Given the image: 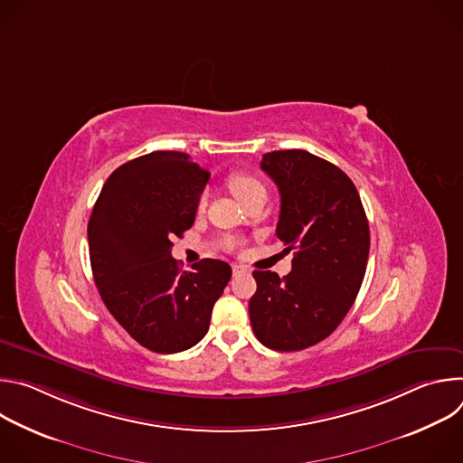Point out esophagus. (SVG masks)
Masks as SVG:
<instances>
[{"label":"esophagus","instance_id":"34e87169","mask_svg":"<svg viewBox=\"0 0 463 463\" xmlns=\"http://www.w3.org/2000/svg\"><path fill=\"white\" fill-rule=\"evenodd\" d=\"M245 271H247L245 266H240V263H232V273H234V277H236V275H241V273H245Z\"/></svg>","mask_w":463,"mask_h":463}]
</instances>
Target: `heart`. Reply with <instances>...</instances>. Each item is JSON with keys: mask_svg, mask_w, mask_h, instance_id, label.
Listing matches in <instances>:
<instances>
[{"mask_svg": "<svg viewBox=\"0 0 463 463\" xmlns=\"http://www.w3.org/2000/svg\"><path fill=\"white\" fill-rule=\"evenodd\" d=\"M227 184H229L231 192L234 194V197H236L240 203L247 202L249 197L266 195L268 194L266 186H263V183L256 175H252L249 172H234V174H231L229 179H227ZM203 205H205V197L202 195L200 202H197V207L203 209Z\"/></svg>", "mask_w": 463, "mask_h": 463, "instance_id": "1", "label": "heart"}]
</instances>
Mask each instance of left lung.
Masks as SVG:
<instances>
[{
  "mask_svg": "<svg viewBox=\"0 0 463 463\" xmlns=\"http://www.w3.org/2000/svg\"><path fill=\"white\" fill-rule=\"evenodd\" d=\"M279 186L277 236L293 250L291 273L254 271L249 317L256 339L277 352L306 350L335 332L361 289L370 229L359 192L335 165L306 150L261 156Z\"/></svg>",
  "mask_w": 463,
  "mask_h": 463,
  "instance_id": "8db88e82",
  "label": "left lung"
}]
</instances>
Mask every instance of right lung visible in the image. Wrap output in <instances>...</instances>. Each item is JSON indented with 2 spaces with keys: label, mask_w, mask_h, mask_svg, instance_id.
Segmentation results:
<instances>
[{
  "label": "right lung",
  "mask_w": 463,
  "mask_h": 463,
  "mask_svg": "<svg viewBox=\"0 0 463 463\" xmlns=\"http://www.w3.org/2000/svg\"><path fill=\"white\" fill-rule=\"evenodd\" d=\"M211 174L183 152H152L118 166L104 183L88 223L99 293L141 346L177 354L209 332L231 280L227 261L205 258L181 271L174 236L192 227Z\"/></svg>",
  "instance_id": "right-lung-1"
}]
</instances>
